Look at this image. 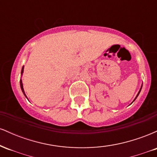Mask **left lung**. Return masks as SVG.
Here are the masks:
<instances>
[{
	"label": "left lung",
	"instance_id": "obj_1",
	"mask_svg": "<svg viewBox=\"0 0 157 157\" xmlns=\"http://www.w3.org/2000/svg\"><path fill=\"white\" fill-rule=\"evenodd\" d=\"M142 86H141V88H140V91H139V92H138V94H137V95H136V97H135V99H134V100H136V97H138V95L139 94H140V91H141V89H142ZM134 101H133V102H134ZM132 102H131V103H132Z\"/></svg>",
	"mask_w": 157,
	"mask_h": 157
}]
</instances>
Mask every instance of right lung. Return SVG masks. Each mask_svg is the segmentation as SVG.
Returning a JSON list of instances; mask_svg holds the SVG:
<instances>
[{
  "label": "right lung",
  "instance_id": "right-lung-1",
  "mask_svg": "<svg viewBox=\"0 0 157 157\" xmlns=\"http://www.w3.org/2000/svg\"><path fill=\"white\" fill-rule=\"evenodd\" d=\"M23 68H24V66H23V68H22V70H21V75H23ZM20 85H21V90H22V91H23V94H24V95H25V97H26V98H27V97H26V94H25V92H24V89H23V82H22V80H20Z\"/></svg>",
  "mask_w": 157,
  "mask_h": 157
}]
</instances>
